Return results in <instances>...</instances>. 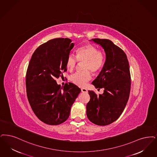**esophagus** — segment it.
Here are the masks:
<instances>
[{
    "label": "esophagus",
    "mask_w": 157,
    "mask_h": 157,
    "mask_svg": "<svg viewBox=\"0 0 157 157\" xmlns=\"http://www.w3.org/2000/svg\"><path fill=\"white\" fill-rule=\"evenodd\" d=\"M81 91L82 92H85V93H87L88 92V90L85 88H82Z\"/></svg>",
    "instance_id": "esophagus-1"
}]
</instances>
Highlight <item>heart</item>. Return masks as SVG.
Listing matches in <instances>:
<instances>
[{"label": "heart", "instance_id": "heart-1", "mask_svg": "<svg viewBox=\"0 0 157 157\" xmlns=\"http://www.w3.org/2000/svg\"><path fill=\"white\" fill-rule=\"evenodd\" d=\"M105 56L102 51L98 50L92 44H85L76 51V56L69 54L67 56L66 66L69 71L75 69L78 62L83 63L82 64L83 71L77 72L71 76V81L76 85L83 87L86 83L91 79L92 75L89 71L96 73L101 70L104 65Z\"/></svg>", "mask_w": 157, "mask_h": 157}]
</instances>
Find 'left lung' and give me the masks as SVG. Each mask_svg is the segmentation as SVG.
I'll return each instance as SVG.
<instances>
[{"mask_svg": "<svg viewBox=\"0 0 157 157\" xmlns=\"http://www.w3.org/2000/svg\"><path fill=\"white\" fill-rule=\"evenodd\" d=\"M106 53V61L98 76L92 82L96 88H104L102 94L89 90L86 105L89 120L98 125H107L117 119L128 100L131 89L129 63L125 52L107 39L94 38Z\"/></svg>", "mask_w": 157, "mask_h": 157, "instance_id": "left-lung-1", "label": "left lung"}]
</instances>
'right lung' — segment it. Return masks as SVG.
<instances>
[{
	"instance_id": "obj_1",
	"label": "right lung",
	"mask_w": 157,
	"mask_h": 157,
	"mask_svg": "<svg viewBox=\"0 0 157 157\" xmlns=\"http://www.w3.org/2000/svg\"><path fill=\"white\" fill-rule=\"evenodd\" d=\"M66 38L52 39L34 52L25 76L26 92L36 116L49 125L60 124L68 119L71 109L81 89L69 82L61 87L56 79L67 71V56L74 44Z\"/></svg>"
}]
</instances>
